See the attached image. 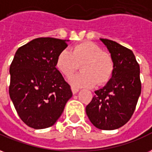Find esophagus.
Masks as SVG:
<instances>
[{
	"mask_svg": "<svg viewBox=\"0 0 152 152\" xmlns=\"http://www.w3.org/2000/svg\"><path fill=\"white\" fill-rule=\"evenodd\" d=\"M71 90H72V92H73V94H76V93L78 92V91H79L78 88H77V87H71Z\"/></svg>",
	"mask_w": 152,
	"mask_h": 152,
	"instance_id": "obj_1",
	"label": "esophagus"
}]
</instances>
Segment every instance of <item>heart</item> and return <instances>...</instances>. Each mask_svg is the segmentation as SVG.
I'll list each match as a JSON object with an SVG mask.
<instances>
[{
	"instance_id": "b5f03b06",
	"label": "heart",
	"mask_w": 152,
	"mask_h": 152,
	"mask_svg": "<svg viewBox=\"0 0 152 152\" xmlns=\"http://www.w3.org/2000/svg\"><path fill=\"white\" fill-rule=\"evenodd\" d=\"M56 65L65 77H70L80 65L82 73L69 79L76 87H91L106 84L113 75L115 64L109 53L93 42L86 41L75 45L71 51L64 49L58 54Z\"/></svg>"
}]
</instances>
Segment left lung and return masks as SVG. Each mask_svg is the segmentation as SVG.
Returning a JSON list of instances; mask_svg holds the SVG:
<instances>
[{"mask_svg": "<svg viewBox=\"0 0 152 152\" xmlns=\"http://www.w3.org/2000/svg\"><path fill=\"white\" fill-rule=\"evenodd\" d=\"M108 48L115 69L106 86L96 91L86 107L91 122L104 130L123 126L132 117L141 94L140 68L130 49L108 39H100Z\"/></svg>", "mask_w": 152, "mask_h": 152, "instance_id": "left-lung-1", "label": "left lung"}]
</instances>
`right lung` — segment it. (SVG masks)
Masks as SVG:
<instances>
[{"instance_id":"add662e5","label":"right lung","mask_w":152,"mask_h":152,"mask_svg":"<svg viewBox=\"0 0 152 152\" xmlns=\"http://www.w3.org/2000/svg\"><path fill=\"white\" fill-rule=\"evenodd\" d=\"M66 41L41 37L20 47L10 67L9 93L21 120L44 129L55 124L71 98L70 86L56 68Z\"/></svg>"}]
</instances>
